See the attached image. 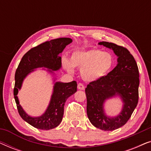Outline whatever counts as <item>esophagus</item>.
I'll list each match as a JSON object with an SVG mask.
<instances>
[{
    "mask_svg": "<svg viewBox=\"0 0 151 151\" xmlns=\"http://www.w3.org/2000/svg\"><path fill=\"white\" fill-rule=\"evenodd\" d=\"M84 84H82V83H78V89H80V90H84Z\"/></svg>",
    "mask_w": 151,
    "mask_h": 151,
    "instance_id": "obj_1",
    "label": "esophagus"
}]
</instances>
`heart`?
I'll return each mask as SVG.
<instances>
[{
    "instance_id": "b5f03b06",
    "label": "heart",
    "mask_w": 151,
    "mask_h": 151,
    "mask_svg": "<svg viewBox=\"0 0 151 151\" xmlns=\"http://www.w3.org/2000/svg\"><path fill=\"white\" fill-rule=\"evenodd\" d=\"M71 62L63 59L64 67L69 72L73 71V67L81 69V76L86 82L98 81L108 75L113 69L114 59L109 52L93 48L88 50L76 51L71 55Z\"/></svg>"
}]
</instances>
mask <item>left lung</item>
<instances>
[{
    "label": "left lung",
    "mask_w": 151,
    "mask_h": 151,
    "mask_svg": "<svg viewBox=\"0 0 151 151\" xmlns=\"http://www.w3.org/2000/svg\"><path fill=\"white\" fill-rule=\"evenodd\" d=\"M99 45L113 49L118 57L117 65L102 79L91 82L86 86V113L94 127L104 131H113L127 122L137 106L139 100V69L135 58L127 48L108 42H100ZM116 95L123 99V111L117 117H107L103 104L106 99Z\"/></svg>",
    "instance_id": "1"
}]
</instances>
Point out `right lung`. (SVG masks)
<instances>
[{
	"instance_id": "add662e5",
	"label": "right lung",
	"mask_w": 151,
	"mask_h": 151,
	"mask_svg": "<svg viewBox=\"0 0 151 151\" xmlns=\"http://www.w3.org/2000/svg\"><path fill=\"white\" fill-rule=\"evenodd\" d=\"M71 42L72 40L69 38H60L47 41L33 47L23 55L16 69L14 96L18 111L24 121L36 129H52L60 124L65 102L69 97L77 91V82H55L48 108L44 114L38 117H30L23 111L18 99V90L21 88L24 78L34 69L46 67L49 69L48 70L50 72L58 70L61 67V57L59 54Z\"/></svg>"
}]
</instances>
